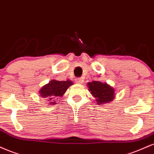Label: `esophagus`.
<instances>
[{"mask_svg": "<svg viewBox=\"0 0 154 154\" xmlns=\"http://www.w3.org/2000/svg\"><path fill=\"white\" fill-rule=\"evenodd\" d=\"M75 83H76V84H83V83H84V80H83L82 79H76L75 80Z\"/></svg>", "mask_w": 154, "mask_h": 154, "instance_id": "esophagus-1", "label": "esophagus"}]
</instances>
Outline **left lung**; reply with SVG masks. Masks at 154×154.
<instances>
[{"label": "left lung", "mask_w": 154, "mask_h": 154, "mask_svg": "<svg viewBox=\"0 0 154 154\" xmlns=\"http://www.w3.org/2000/svg\"><path fill=\"white\" fill-rule=\"evenodd\" d=\"M88 91L95 98L97 104H106L112 102L115 99V89L106 83L92 81L87 84Z\"/></svg>", "instance_id": "1"}]
</instances>
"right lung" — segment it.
<instances>
[{
    "label": "right lung",
    "instance_id": "obj_1",
    "mask_svg": "<svg viewBox=\"0 0 154 154\" xmlns=\"http://www.w3.org/2000/svg\"><path fill=\"white\" fill-rule=\"evenodd\" d=\"M73 84V83L70 80L57 81L53 79L39 89V97L47 98L49 105H52L56 104V99L63 97L69 86Z\"/></svg>",
    "mask_w": 154,
    "mask_h": 154
}]
</instances>
